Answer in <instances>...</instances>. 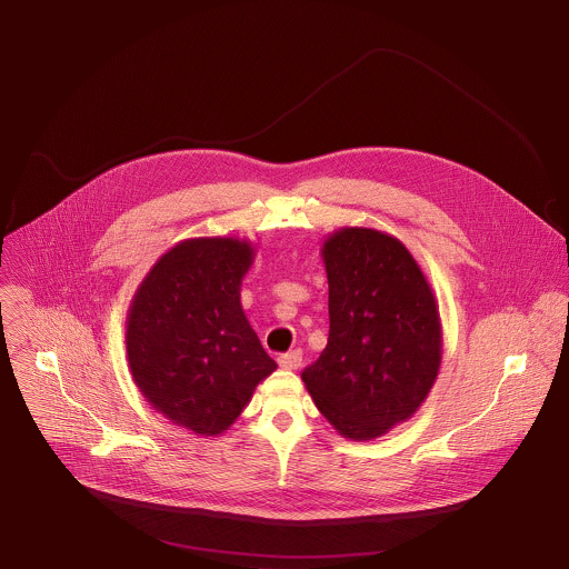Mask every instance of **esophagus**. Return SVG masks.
<instances>
[{
	"label": "esophagus",
	"mask_w": 569,
	"mask_h": 569,
	"mask_svg": "<svg viewBox=\"0 0 569 569\" xmlns=\"http://www.w3.org/2000/svg\"><path fill=\"white\" fill-rule=\"evenodd\" d=\"M278 366L282 370H298L302 366V352L293 350V352H284L278 357Z\"/></svg>",
	"instance_id": "34e87169"
}]
</instances>
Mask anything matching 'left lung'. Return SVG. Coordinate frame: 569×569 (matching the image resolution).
<instances>
[{"instance_id":"left-lung-1","label":"left lung","mask_w":569,"mask_h":569,"mask_svg":"<svg viewBox=\"0 0 569 569\" xmlns=\"http://www.w3.org/2000/svg\"><path fill=\"white\" fill-rule=\"evenodd\" d=\"M328 343L302 381L326 420L350 440H372L425 403L442 361L431 287L399 239L341 228L322 244Z\"/></svg>"}]
</instances>
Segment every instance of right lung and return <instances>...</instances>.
<instances>
[{
	"instance_id": "obj_1",
	"label": "right lung",
	"mask_w": 569,
	"mask_h": 569,
	"mask_svg": "<svg viewBox=\"0 0 569 569\" xmlns=\"http://www.w3.org/2000/svg\"><path fill=\"white\" fill-rule=\"evenodd\" d=\"M256 249L234 237L172 244L127 316L129 370L147 403L199 436L223 433L278 366L241 305Z\"/></svg>"
}]
</instances>
